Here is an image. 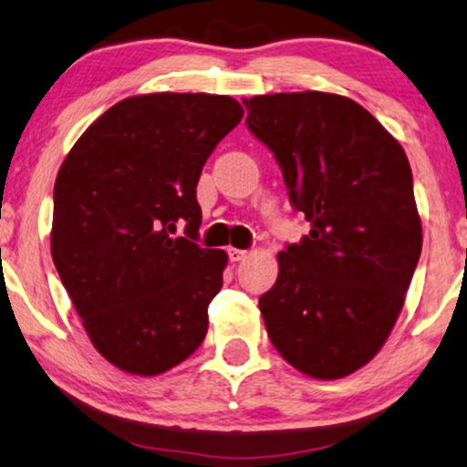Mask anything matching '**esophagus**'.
I'll return each instance as SVG.
<instances>
[{
  "label": "esophagus",
  "instance_id": "esophagus-1",
  "mask_svg": "<svg viewBox=\"0 0 467 467\" xmlns=\"http://www.w3.org/2000/svg\"><path fill=\"white\" fill-rule=\"evenodd\" d=\"M228 257H231V262H241V260H245V257H247V252H245V249L231 247V249H228Z\"/></svg>",
  "mask_w": 467,
  "mask_h": 467
}]
</instances>
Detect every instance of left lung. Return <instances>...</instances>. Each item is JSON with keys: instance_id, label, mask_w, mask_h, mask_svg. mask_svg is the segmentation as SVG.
I'll use <instances>...</instances> for the list:
<instances>
[{"instance_id": "1", "label": "left lung", "mask_w": 467, "mask_h": 467, "mask_svg": "<svg viewBox=\"0 0 467 467\" xmlns=\"http://www.w3.org/2000/svg\"><path fill=\"white\" fill-rule=\"evenodd\" d=\"M247 128L273 150L310 233L278 254L260 297L281 357L317 379L367 365L392 331L421 254L413 173L384 125L346 96L243 100Z\"/></svg>"}]
</instances>
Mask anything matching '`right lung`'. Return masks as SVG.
<instances>
[{
	"instance_id": "right-lung-1",
	"label": "right lung",
	"mask_w": 467,
	"mask_h": 467,
	"mask_svg": "<svg viewBox=\"0 0 467 467\" xmlns=\"http://www.w3.org/2000/svg\"><path fill=\"white\" fill-rule=\"evenodd\" d=\"M241 117L231 96H131L60 165L54 266L94 348L121 371L159 375L205 339L228 255L197 245V182Z\"/></svg>"
}]
</instances>
